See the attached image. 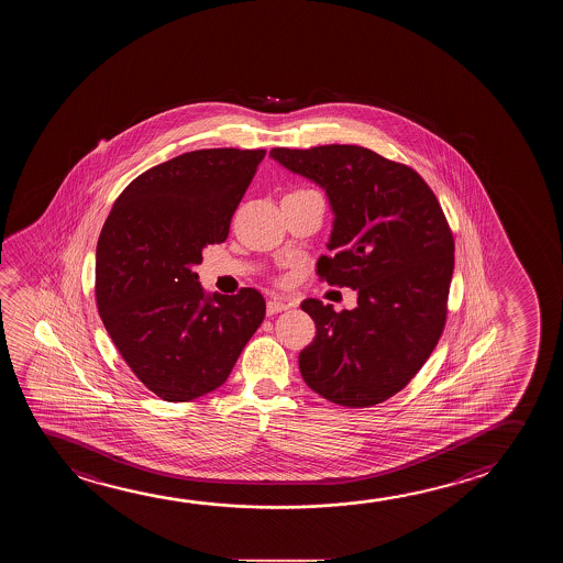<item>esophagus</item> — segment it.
<instances>
[{
	"label": "esophagus",
	"instance_id": "obj_1",
	"mask_svg": "<svg viewBox=\"0 0 563 563\" xmlns=\"http://www.w3.org/2000/svg\"><path fill=\"white\" fill-rule=\"evenodd\" d=\"M290 308V303L283 302V300H277V298H273L267 302V316H275V313H280V311L288 310Z\"/></svg>",
	"mask_w": 563,
	"mask_h": 563
}]
</instances>
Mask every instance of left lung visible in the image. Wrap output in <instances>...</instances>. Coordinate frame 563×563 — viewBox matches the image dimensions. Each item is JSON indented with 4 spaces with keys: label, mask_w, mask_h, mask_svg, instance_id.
<instances>
[{
    "label": "left lung",
    "mask_w": 563,
    "mask_h": 563,
    "mask_svg": "<svg viewBox=\"0 0 563 563\" xmlns=\"http://www.w3.org/2000/svg\"><path fill=\"white\" fill-rule=\"evenodd\" d=\"M271 156L325 189L333 255H321L316 273L358 290L351 311L303 300L316 321L298 360L303 382L341 407L391 399L424 366L448 321L455 240L440 201L410 166L358 145L275 147Z\"/></svg>",
    "instance_id": "8db88e82"
}]
</instances>
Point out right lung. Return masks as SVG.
Masks as SVG:
<instances>
[{"label":"right lung","instance_id":"1","mask_svg":"<svg viewBox=\"0 0 563 563\" xmlns=\"http://www.w3.org/2000/svg\"><path fill=\"white\" fill-rule=\"evenodd\" d=\"M265 148H201L143 172L115 199L97 245L95 294L131 372L168 402L227 382L265 318L255 288L205 296L194 265L229 238Z\"/></svg>","mask_w":563,"mask_h":563}]
</instances>
